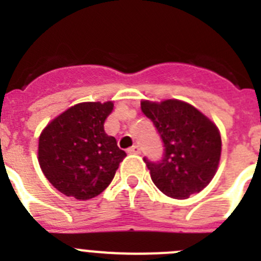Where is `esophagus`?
<instances>
[{
  "mask_svg": "<svg viewBox=\"0 0 261 261\" xmlns=\"http://www.w3.org/2000/svg\"><path fill=\"white\" fill-rule=\"evenodd\" d=\"M128 153L129 154H141V147L137 146V145H135V146L129 147Z\"/></svg>",
  "mask_w": 261,
  "mask_h": 261,
  "instance_id": "obj_1",
  "label": "esophagus"
}]
</instances>
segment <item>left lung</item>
<instances>
[{"label":"left lung","mask_w":261,"mask_h":261,"mask_svg":"<svg viewBox=\"0 0 261 261\" xmlns=\"http://www.w3.org/2000/svg\"><path fill=\"white\" fill-rule=\"evenodd\" d=\"M163 142L159 161H144L153 183L172 199H188L213 179L221 156V136L211 120L186 102H141Z\"/></svg>","instance_id":"left-lung-1"}]
</instances>
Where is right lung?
I'll list each match as a JSON object with an SVG mask.
<instances>
[{"label": "right lung", "instance_id": "add662e5", "mask_svg": "<svg viewBox=\"0 0 261 261\" xmlns=\"http://www.w3.org/2000/svg\"><path fill=\"white\" fill-rule=\"evenodd\" d=\"M114 103H80L52 120L39 137V163L57 191L77 200L100 195L126 156L105 132Z\"/></svg>", "mask_w": 261, "mask_h": 261}]
</instances>
